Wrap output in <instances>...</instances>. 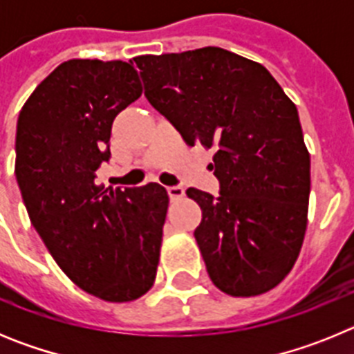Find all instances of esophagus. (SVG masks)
<instances>
[{"instance_id": "34e87169", "label": "esophagus", "mask_w": 354, "mask_h": 354, "mask_svg": "<svg viewBox=\"0 0 354 354\" xmlns=\"http://www.w3.org/2000/svg\"><path fill=\"white\" fill-rule=\"evenodd\" d=\"M167 192H168V196H170V200H177V198H183L184 196L183 186H168Z\"/></svg>"}]
</instances>
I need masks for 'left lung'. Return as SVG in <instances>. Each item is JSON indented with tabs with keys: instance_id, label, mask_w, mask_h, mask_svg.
<instances>
[{
	"instance_id": "8db88e82",
	"label": "left lung",
	"mask_w": 354,
	"mask_h": 354,
	"mask_svg": "<svg viewBox=\"0 0 354 354\" xmlns=\"http://www.w3.org/2000/svg\"><path fill=\"white\" fill-rule=\"evenodd\" d=\"M145 97L187 145L214 147L220 195L187 189L212 283L257 296L292 270L306 230L310 154L298 109L270 71L221 48L136 56Z\"/></svg>"
}]
</instances>
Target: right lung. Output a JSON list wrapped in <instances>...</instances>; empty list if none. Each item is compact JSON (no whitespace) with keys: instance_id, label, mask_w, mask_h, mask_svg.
Masks as SVG:
<instances>
[{"instance_id":"add662e5","label":"right lung","mask_w":354,"mask_h":354,"mask_svg":"<svg viewBox=\"0 0 354 354\" xmlns=\"http://www.w3.org/2000/svg\"><path fill=\"white\" fill-rule=\"evenodd\" d=\"M142 95L126 62L68 60L33 90L17 118L15 179L56 264L104 301L138 299L158 271L168 193L149 183H95L113 120Z\"/></svg>"}]
</instances>
